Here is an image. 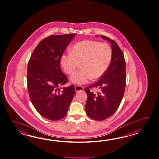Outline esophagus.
Segmentation results:
<instances>
[{"label": "esophagus", "mask_w": 159, "mask_h": 159, "mask_svg": "<svg viewBox=\"0 0 159 159\" xmlns=\"http://www.w3.org/2000/svg\"><path fill=\"white\" fill-rule=\"evenodd\" d=\"M75 91L76 92H80V91H82L84 90V88L81 86H79V85H76L75 87Z\"/></svg>", "instance_id": "obj_1"}]
</instances>
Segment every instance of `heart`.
Here are the masks:
<instances>
[{"label": "heart", "mask_w": 159, "mask_h": 159, "mask_svg": "<svg viewBox=\"0 0 159 159\" xmlns=\"http://www.w3.org/2000/svg\"><path fill=\"white\" fill-rule=\"evenodd\" d=\"M112 55V49L108 44L84 40L72 46L70 53L63 54L60 64L64 72L68 75L72 74L80 65L81 68L71 75L70 81L84 84L91 79L96 80L102 76L110 66Z\"/></svg>", "instance_id": "obj_1"}]
</instances>
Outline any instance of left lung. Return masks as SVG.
<instances>
[{
	"mask_svg": "<svg viewBox=\"0 0 159 159\" xmlns=\"http://www.w3.org/2000/svg\"><path fill=\"white\" fill-rule=\"evenodd\" d=\"M100 37L111 43V64L98 81L85 88L88 96L86 113L92 119L99 121L110 117L116 111L123 98L126 80L125 61L122 51L113 40L104 36ZM92 88H98L99 92H91L89 89Z\"/></svg>",
	"mask_w": 159,
	"mask_h": 159,
	"instance_id": "obj_1",
	"label": "left lung"
}]
</instances>
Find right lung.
Instances as JSON below:
<instances>
[{"instance_id": "obj_1", "label": "right lung", "mask_w": 159, "mask_h": 159, "mask_svg": "<svg viewBox=\"0 0 159 159\" xmlns=\"http://www.w3.org/2000/svg\"><path fill=\"white\" fill-rule=\"evenodd\" d=\"M75 34L51 35L34 49L28 63L29 96L38 112L47 119L63 118L75 93L74 85L63 87L67 78L61 70L60 60Z\"/></svg>"}]
</instances>
